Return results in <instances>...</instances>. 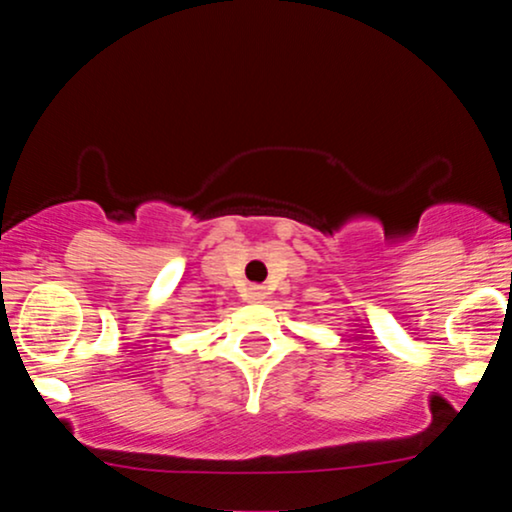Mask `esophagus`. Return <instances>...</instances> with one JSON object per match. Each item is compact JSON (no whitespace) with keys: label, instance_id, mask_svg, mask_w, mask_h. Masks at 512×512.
<instances>
[{"label":"esophagus","instance_id":"obj_1","mask_svg":"<svg viewBox=\"0 0 512 512\" xmlns=\"http://www.w3.org/2000/svg\"><path fill=\"white\" fill-rule=\"evenodd\" d=\"M262 298H264L262 286H250V289L245 291V301H248V303H260Z\"/></svg>","mask_w":512,"mask_h":512}]
</instances>
